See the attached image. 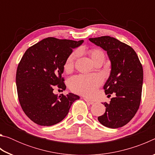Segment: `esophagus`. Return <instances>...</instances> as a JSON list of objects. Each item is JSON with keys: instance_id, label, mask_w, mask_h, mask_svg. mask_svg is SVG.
Wrapping results in <instances>:
<instances>
[{"instance_id": "34e87169", "label": "esophagus", "mask_w": 155, "mask_h": 155, "mask_svg": "<svg viewBox=\"0 0 155 155\" xmlns=\"http://www.w3.org/2000/svg\"><path fill=\"white\" fill-rule=\"evenodd\" d=\"M84 100H85V102H87V103L90 104H94V101H90V99H88V98H84Z\"/></svg>"}]
</instances>
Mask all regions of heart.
Here are the masks:
<instances>
[{
	"mask_svg": "<svg viewBox=\"0 0 155 155\" xmlns=\"http://www.w3.org/2000/svg\"><path fill=\"white\" fill-rule=\"evenodd\" d=\"M90 53L94 63L99 59H104V54L101 50L92 49ZM78 55L79 52L75 51L68 56L64 64L65 70L69 71L72 69ZM101 83L102 78L98 74H81L72 77L69 80L68 85L73 91L85 95H91L95 92Z\"/></svg>",
	"mask_w": 155,
	"mask_h": 155,
	"instance_id": "heart-1",
	"label": "heart"
}]
</instances>
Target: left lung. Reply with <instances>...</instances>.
<instances>
[{"label": "left lung", "mask_w": 155, "mask_h": 155, "mask_svg": "<svg viewBox=\"0 0 155 155\" xmlns=\"http://www.w3.org/2000/svg\"><path fill=\"white\" fill-rule=\"evenodd\" d=\"M89 40L107 51L111 70L103 88L107 95L115 94L109 103H103L106 107L105 113L98 120L106 127H122L130 121L140 107L142 65L134 50L117 39L102 36Z\"/></svg>", "instance_id": "1"}]
</instances>
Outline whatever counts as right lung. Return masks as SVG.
<instances>
[{"instance_id":"1","label":"right lung","mask_w":155,"mask_h":155,"mask_svg":"<svg viewBox=\"0 0 155 155\" xmlns=\"http://www.w3.org/2000/svg\"><path fill=\"white\" fill-rule=\"evenodd\" d=\"M83 41L47 38L28 48L21 59L15 77L18 99L25 114L37 124L60 122L80 98L72 93L58 96L53 90H65L61 77L65 62Z\"/></svg>"}]
</instances>
